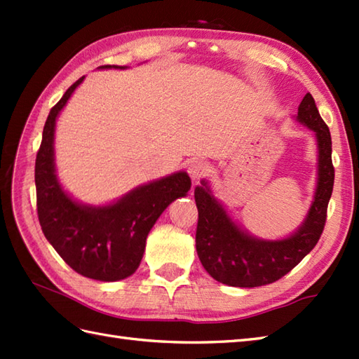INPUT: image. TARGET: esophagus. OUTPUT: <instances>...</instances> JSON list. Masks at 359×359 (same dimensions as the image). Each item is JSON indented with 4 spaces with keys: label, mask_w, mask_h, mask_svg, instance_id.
Here are the masks:
<instances>
[{
    "label": "esophagus",
    "mask_w": 359,
    "mask_h": 359,
    "mask_svg": "<svg viewBox=\"0 0 359 359\" xmlns=\"http://www.w3.org/2000/svg\"><path fill=\"white\" fill-rule=\"evenodd\" d=\"M208 171H210V165L207 162H203V160H194V162H191L188 166V174L193 180L203 179L205 175L208 174Z\"/></svg>",
    "instance_id": "1"
}]
</instances>
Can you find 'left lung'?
I'll return each mask as SVG.
<instances>
[{
	"instance_id": "obj_1",
	"label": "left lung",
	"mask_w": 359,
	"mask_h": 359,
	"mask_svg": "<svg viewBox=\"0 0 359 359\" xmlns=\"http://www.w3.org/2000/svg\"><path fill=\"white\" fill-rule=\"evenodd\" d=\"M297 120L316 134L318 187L306 222L290 238L282 241L251 238L226 216L205 182L194 189L199 210L196 230L197 255L210 276L222 284L251 288L276 282L292 271L321 238L334 182L332 137L310 93L297 108Z\"/></svg>"
}]
</instances>
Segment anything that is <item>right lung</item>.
<instances>
[{
  "mask_svg": "<svg viewBox=\"0 0 359 359\" xmlns=\"http://www.w3.org/2000/svg\"><path fill=\"white\" fill-rule=\"evenodd\" d=\"M83 79L66 90L44 123L35 160L36 211L46 239L74 271L112 282L131 276L139 269L152 225L168 205L189 191L191 179L184 171L175 172L139 187L108 207L95 208L74 202L57 180L53 131L58 112Z\"/></svg>",
  "mask_w": 359,
  "mask_h": 359,
  "instance_id": "right-lung-1",
  "label": "right lung"
}]
</instances>
